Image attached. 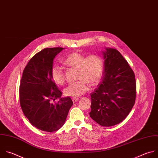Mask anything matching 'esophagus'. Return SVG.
Instances as JSON below:
<instances>
[{"label": "esophagus", "instance_id": "esophagus-1", "mask_svg": "<svg viewBox=\"0 0 158 158\" xmlns=\"http://www.w3.org/2000/svg\"><path fill=\"white\" fill-rule=\"evenodd\" d=\"M78 100H79V98H76V97H74V98H72V100H73V102L74 103H75V102H76L77 101H78Z\"/></svg>", "mask_w": 158, "mask_h": 158}]
</instances>
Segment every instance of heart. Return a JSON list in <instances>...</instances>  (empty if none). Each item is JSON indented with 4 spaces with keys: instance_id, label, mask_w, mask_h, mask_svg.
Segmentation results:
<instances>
[{
    "instance_id": "1",
    "label": "heart",
    "mask_w": 158,
    "mask_h": 158,
    "mask_svg": "<svg viewBox=\"0 0 158 158\" xmlns=\"http://www.w3.org/2000/svg\"><path fill=\"white\" fill-rule=\"evenodd\" d=\"M64 63L77 69V82L69 84L64 89V94L68 97H79L89 90L90 84L95 85L100 81L103 72V63L97 55L85 56L79 52H73L64 60ZM51 77L58 85L65 82V76L63 69L54 66L51 71Z\"/></svg>"
}]
</instances>
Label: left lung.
<instances>
[{
  "mask_svg": "<svg viewBox=\"0 0 158 158\" xmlns=\"http://www.w3.org/2000/svg\"><path fill=\"white\" fill-rule=\"evenodd\" d=\"M103 76L90 94V117L103 127H111L122 122L132 109L136 98L135 74L120 52L106 48Z\"/></svg>",
  "mask_w": 158,
  "mask_h": 158,
  "instance_id": "obj_1",
  "label": "left lung"
}]
</instances>
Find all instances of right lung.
Masks as SVG:
<instances>
[{
	"label": "right lung",
	"instance_id": "1",
	"mask_svg": "<svg viewBox=\"0 0 158 158\" xmlns=\"http://www.w3.org/2000/svg\"><path fill=\"white\" fill-rule=\"evenodd\" d=\"M63 48H45L34 55L25 66L20 81L22 110L30 123L44 131L53 132L63 126L73 102L52 80L51 71L55 56ZM59 98L55 104L50 102Z\"/></svg>",
	"mask_w": 158,
	"mask_h": 158
}]
</instances>
